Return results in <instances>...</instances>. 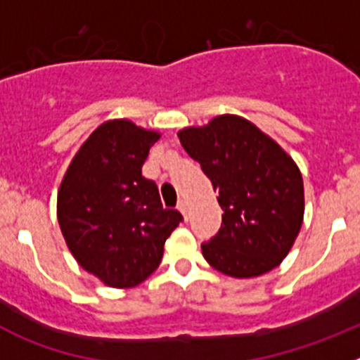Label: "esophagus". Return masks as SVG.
Returning a JSON list of instances; mask_svg holds the SVG:
<instances>
[{"label": "esophagus", "mask_w": 360, "mask_h": 360, "mask_svg": "<svg viewBox=\"0 0 360 360\" xmlns=\"http://www.w3.org/2000/svg\"><path fill=\"white\" fill-rule=\"evenodd\" d=\"M178 211L182 212L184 214V218H189V207H187V202L186 200H180V202H178Z\"/></svg>", "instance_id": "1"}]
</instances>
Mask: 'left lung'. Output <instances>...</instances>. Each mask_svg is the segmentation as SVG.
Returning a JSON list of instances; mask_svg holds the SVG:
<instances>
[{"mask_svg":"<svg viewBox=\"0 0 360 360\" xmlns=\"http://www.w3.org/2000/svg\"><path fill=\"white\" fill-rule=\"evenodd\" d=\"M218 193L221 227L202 243L211 266L232 278L276 269L303 224V176L295 162L252 122L219 115L178 133Z\"/></svg>","mask_w":360,"mask_h":360,"instance_id":"8db88e82","label":"left lung"}]
</instances>
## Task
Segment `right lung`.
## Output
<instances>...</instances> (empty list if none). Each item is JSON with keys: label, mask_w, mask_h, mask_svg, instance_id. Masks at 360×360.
<instances>
[{"label": "right lung", "mask_w": 360, "mask_h": 360, "mask_svg": "<svg viewBox=\"0 0 360 360\" xmlns=\"http://www.w3.org/2000/svg\"><path fill=\"white\" fill-rule=\"evenodd\" d=\"M158 139L129 120L104 122L79 149L57 195L70 252L110 287L129 288L149 278L184 219L176 209L162 207L157 184L142 176Z\"/></svg>", "instance_id": "1"}]
</instances>
